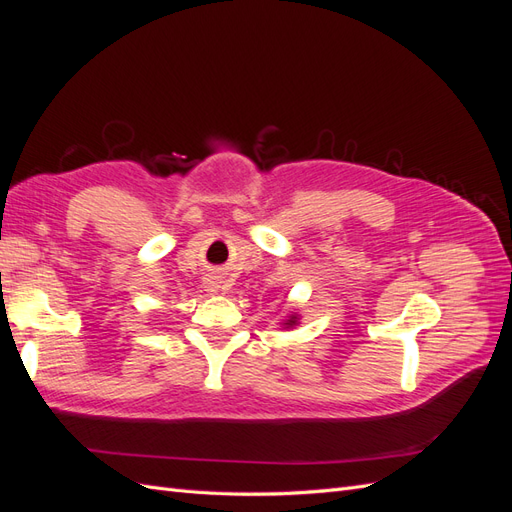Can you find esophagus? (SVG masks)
<instances>
[{"mask_svg":"<svg viewBox=\"0 0 512 512\" xmlns=\"http://www.w3.org/2000/svg\"><path fill=\"white\" fill-rule=\"evenodd\" d=\"M222 277L220 275H209V277H205V290L209 292V294H218L220 290H222Z\"/></svg>","mask_w":512,"mask_h":512,"instance_id":"34e87169","label":"esophagus"}]
</instances>
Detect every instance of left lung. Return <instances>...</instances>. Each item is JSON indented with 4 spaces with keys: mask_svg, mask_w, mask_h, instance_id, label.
<instances>
[{
    "mask_svg": "<svg viewBox=\"0 0 512 512\" xmlns=\"http://www.w3.org/2000/svg\"><path fill=\"white\" fill-rule=\"evenodd\" d=\"M299 320H301V318H299V314H294V312H292L290 316H286V318H284L282 327H284V329H292V327H297Z\"/></svg>",
    "mask_w": 512,
    "mask_h": 512,
    "instance_id": "obj_1",
    "label": "left lung"
}]
</instances>
